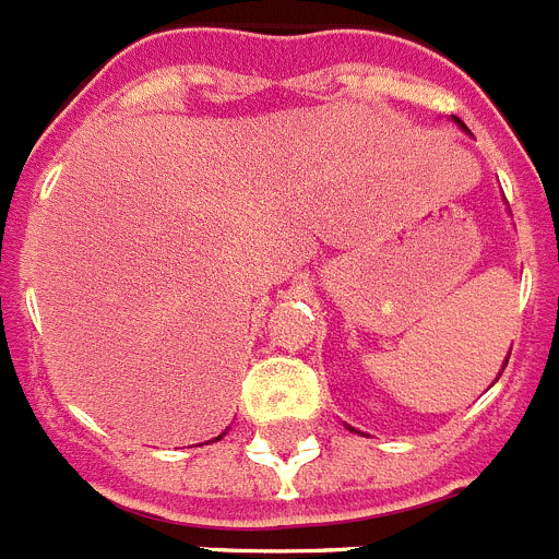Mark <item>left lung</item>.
I'll return each instance as SVG.
<instances>
[{"label":"left lung","mask_w":559,"mask_h":559,"mask_svg":"<svg viewBox=\"0 0 559 559\" xmlns=\"http://www.w3.org/2000/svg\"><path fill=\"white\" fill-rule=\"evenodd\" d=\"M455 121H457V118H455ZM457 127H461V129H466V123H463V121H457ZM466 132H468V129H466ZM510 358V356H508ZM508 358H504V367H508ZM350 430H353V427H350Z\"/></svg>","instance_id":"left-lung-1"}]
</instances>
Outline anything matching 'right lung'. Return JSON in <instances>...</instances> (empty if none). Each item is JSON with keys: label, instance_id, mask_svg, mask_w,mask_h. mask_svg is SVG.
I'll list each match as a JSON object with an SVG mask.
<instances>
[{"label": "right lung", "instance_id": "1", "mask_svg": "<svg viewBox=\"0 0 559 559\" xmlns=\"http://www.w3.org/2000/svg\"><path fill=\"white\" fill-rule=\"evenodd\" d=\"M223 436H226V432H221V436H217V438H212V441H221V438H223Z\"/></svg>", "mask_w": 559, "mask_h": 559}]
</instances>
